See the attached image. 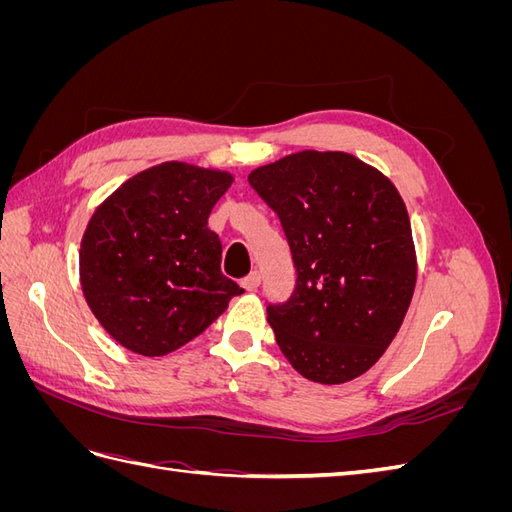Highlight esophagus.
<instances>
[{
	"label": "esophagus",
	"mask_w": 512,
	"mask_h": 512,
	"mask_svg": "<svg viewBox=\"0 0 512 512\" xmlns=\"http://www.w3.org/2000/svg\"><path fill=\"white\" fill-rule=\"evenodd\" d=\"M241 286L247 290V292H254L258 286H260V273L258 271H252L250 275H245L241 280Z\"/></svg>",
	"instance_id": "34e87169"
}]
</instances>
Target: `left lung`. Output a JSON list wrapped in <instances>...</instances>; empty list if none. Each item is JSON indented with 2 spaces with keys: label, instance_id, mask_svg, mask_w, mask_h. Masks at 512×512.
Returning a JSON list of instances; mask_svg holds the SVG:
<instances>
[{
  "label": "left lung",
  "instance_id": "obj_1",
  "mask_svg": "<svg viewBox=\"0 0 512 512\" xmlns=\"http://www.w3.org/2000/svg\"><path fill=\"white\" fill-rule=\"evenodd\" d=\"M297 269L286 303L267 307L275 342L299 374L342 384L397 335L416 284L404 200L378 168L344 151H299L252 170Z\"/></svg>",
  "mask_w": 512,
  "mask_h": 512
}]
</instances>
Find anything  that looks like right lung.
<instances>
[{
	"label": "right lung",
	"instance_id": "obj_1",
	"mask_svg": "<svg viewBox=\"0 0 512 512\" xmlns=\"http://www.w3.org/2000/svg\"><path fill=\"white\" fill-rule=\"evenodd\" d=\"M232 175L164 162L134 175L91 215L81 241V286L117 344L143 356L185 346L243 292L222 273L209 230Z\"/></svg>",
	"mask_w": 512,
	"mask_h": 512
}]
</instances>
